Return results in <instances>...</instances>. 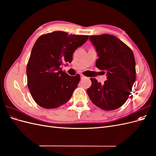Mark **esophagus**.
<instances>
[{"mask_svg": "<svg viewBox=\"0 0 156 156\" xmlns=\"http://www.w3.org/2000/svg\"><path fill=\"white\" fill-rule=\"evenodd\" d=\"M85 77H86L84 76V75H83V74L81 75V79H84V78H85Z\"/></svg>", "mask_w": 156, "mask_h": 156, "instance_id": "34e87169", "label": "esophagus"}]
</instances>
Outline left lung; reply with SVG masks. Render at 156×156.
I'll list each match as a JSON object with an SVG mask.
<instances>
[{
	"label": "left lung",
	"mask_w": 156,
	"mask_h": 156,
	"mask_svg": "<svg viewBox=\"0 0 156 156\" xmlns=\"http://www.w3.org/2000/svg\"><path fill=\"white\" fill-rule=\"evenodd\" d=\"M98 56L96 66L105 71L103 84L90 78L87 94L94 105L105 111L115 110L129 98L135 81V60L133 51L118 37L110 34L90 36Z\"/></svg>",
	"instance_id": "left-lung-1"
}]
</instances>
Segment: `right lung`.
I'll use <instances>...</instances> for the list:
<instances>
[{"label":"right lung","instance_id":"1","mask_svg":"<svg viewBox=\"0 0 156 156\" xmlns=\"http://www.w3.org/2000/svg\"><path fill=\"white\" fill-rule=\"evenodd\" d=\"M88 36L55 31L40 36L33 46L27 66V85L35 102L45 108H55L68 102L80 81L60 66L71 63L74 51Z\"/></svg>","mask_w":156,"mask_h":156}]
</instances>
